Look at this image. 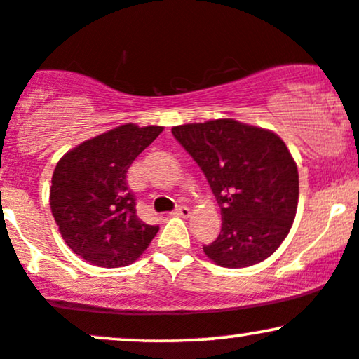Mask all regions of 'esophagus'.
<instances>
[{"label":"esophagus","instance_id":"1","mask_svg":"<svg viewBox=\"0 0 359 359\" xmlns=\"http://www.w3.org/2000/svg\"><path fill=\"white\" fill-rule=\"evenodd\" d=\"M172 214L180 215V217H189V214H191V209H189L187 205H177V209Z\"/></svg>","mask_w":359,"mask_h":359}]
</instances>
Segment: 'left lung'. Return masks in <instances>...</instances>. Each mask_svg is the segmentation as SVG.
Wrapping results in <instances>:
<instances>
[{"label":"left lung","instance_id":"8db88e82","mask_svg":"<svg viewBox=\"0 0 359 359\" xmlns=\"http://www.w3.org/2000/svg\"><path fill=\"white\" fill-rule=\"evenodd\" d=\"M204 172L222 215L221 234L204 252L222 267L264 261L286 239L296 217L299 175L276 133L222 118L172 128Z\"/></svg>","mask_w":359,"mask_h":359}]
</instances>
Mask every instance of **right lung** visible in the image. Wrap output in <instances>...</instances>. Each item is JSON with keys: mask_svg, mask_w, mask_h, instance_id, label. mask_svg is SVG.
<instances>
[{"mask_svg": "<svg viewBox=\"0 0 359 359\" xmlns=\"http://www.w3.org/2000/svg\"><path fill=\"white\" fill-rule=\"evenodd\" d=\"M162 130L120 125L75 147L56 163L51 214L68 248L90 264H130L158 232V226L138 219L127 172Z\"/></svg>", "mask_w": 359, "mask_h": 359, "instance_id": "right-lung-1", "label": "right lung"}]
</instances>
